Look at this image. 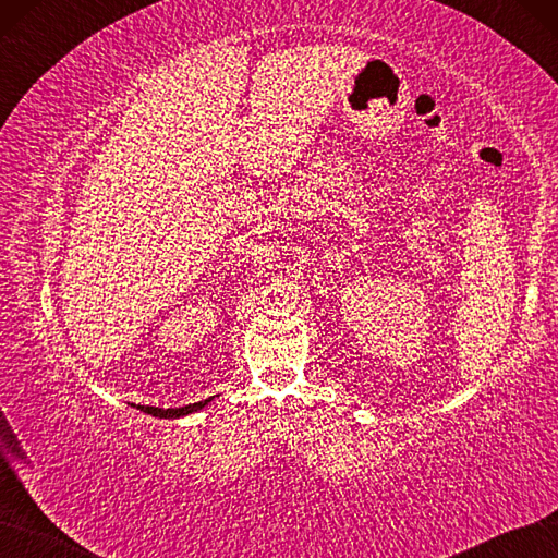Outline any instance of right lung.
<instances>
[{"instance_id":"right-lung-1","label":"right lung","mask_w":558,"mask_h":558,"mask_svg":"<svg viewBox=\"0 0 558 558\" xmlns=\"http://www.w3.org/2000/svg\"><path fill=\"white\" fill-rule=\"evenodd\" d=\"M213 398H206V400H198V403H192V405H185V408H150V405H137V410L146 412V414H153V416H160V418H178V416H187L196 410H202L210 403Z\"/></svg>"}]
</instances>
